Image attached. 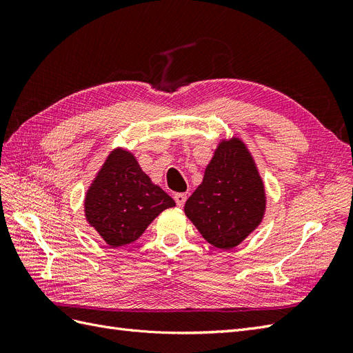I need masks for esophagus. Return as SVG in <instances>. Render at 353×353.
<instances>
[{
  "label": "esophagus",
  "mask_w": 353,
  "mask_h": 353,
  "mask_svg": "<svg viewBox=\"0 0 353 353\" xmlns=\"http://www.w3.org/2000/svg\"><path fill=\"white\" fill-rule=\"evenodd\" d=\"M174 199H175V203H176V206H179V208H183V206L185 205V200H187V194H185V193H176V194L174 196Z\"/></svg>",
  "instance_id": "esophagus-1"
}]
</instances>
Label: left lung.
Here are the masks:
<instances>
[{
  "label": "left lung",
  "instance_id": "obj_1",
  "mask_svg": "<svg viewBox=\"0 0 353 353\" xmlns=\"http://www.w3.org/2000/svg\"><path fill=\"white\" fill-rule=\"evenodd\" d=\"M265 210V185L248 145L239 137L223 138L185 201L187 218L208 243L230 250L261 225Z\"/></svg>",
  "mask_w": 353,
  "mask_h": 353
}]
</instances>
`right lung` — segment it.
Masks as SVG:
<instances>
[{
	"instance_id": "1",
	"label": "right lung",
	"mask_w": 353,
	"mask_h": 353,
	"mask_svg": "<svg viewBox=\"0 0 353 353\" xmlns=\"http://www.w3.org/2000/svg\"><path fill=\"white\" fill-rule=\"evenodd\" d=\"M174 206V199L122 147L105 157L83 201L87 222L110 248L138 240L159 213Z\"/></svg>"
}]
</instances>
